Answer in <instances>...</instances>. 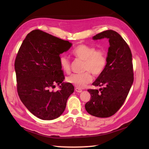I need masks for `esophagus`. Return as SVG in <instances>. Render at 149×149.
Listing matches in <instances>:
<instances>
[{"instance_id": "obj_1", "label": "esophagus", "mask_w": 149, "mask_h": 149, "mask_svg": "<svg viewBox=\"0 0 149 149\" xmlns=\"http://www.w3.org/2000/svg\"><path fill=\"white\" fill-rule=\"evenodd\" d=\"M75 91H76L77 92H79V93H80V92H82V90H81V89H80V88H76L75 89Z\"/></svg>"}]
</instances>
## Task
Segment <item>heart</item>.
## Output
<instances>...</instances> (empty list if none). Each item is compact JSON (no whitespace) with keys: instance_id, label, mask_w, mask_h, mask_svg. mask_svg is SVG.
I'll list each match as a JSON object with an SVG mask.
<instances>
[{"instance_id":"b5f03b06","label":"heart","mask_w":149,"mask_h":149,"mask_svg":"<svg viewBox=\"0 0 149 149\" xmlns=\"http://www.w3.org/2000/svg\"><path fill=\"white\" fill-rule=\"evenodd\" d=\"M72 53L77 58L84 61L83 70H87L81 74H72L66 78L68 83L77 88H84L92 81L91 72L94 76L98 77L106 69L107 59L106 53L103 49H96L93 46L82 43L77 45ZM59 61L62 70L67 74L70 73L71 66L69 58L65 56H61Z\"/></svg>"}]
</instances>
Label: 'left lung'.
Instances as JSON below:
<instances>
[{
    "label": "left lung",
    "instance_id": "1",
    "mask_svg": "<svg viewBox=\"0 0 149 149\" xmlns=\"http://www.w3.org/2000/svg\"><path fill=\"white\" fill-rule=\"evenodd\" d=\"M109 39L107 63L104 72L92 83L97 89H88L91 100L85 109L91 115L107 118L113 115L126 100L134 82L132 55L129 45L116 31L109 29L103 31L93 39Z\"/></svg>",
    "mask_w": 149,
    "mask_h": 149
}]
</instances>
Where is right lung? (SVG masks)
<instances>
[{
	"label": "right lung",
	"mask_w": 149,
	"mask_h": 149,
	"mask_svg": "<svg viewBox=\"0 0 149 149\" xmlns=\"http://www.w3.org/2000/svg\"><path fill=\"white\" fill-rule=\"evenodd\" d=\"M72 44L43 31L35 29L23 41L14 66L17 90L22 102L30 112L43 120L56 119L63 113L74 86L65 79L60 54ZM62 83L54 91V84Z\"/></svg>",
	"instance_id": "right-lung-1"
}]
</instances>
